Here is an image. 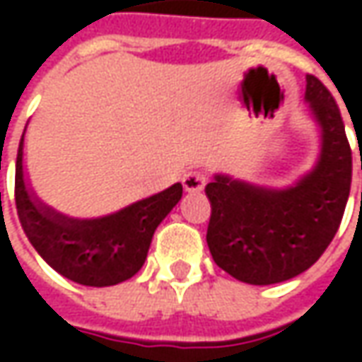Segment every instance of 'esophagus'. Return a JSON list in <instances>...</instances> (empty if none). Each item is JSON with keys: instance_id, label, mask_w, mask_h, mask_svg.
<instances>
[{"instance_id": "1", "label": "esophagus", "mask_w": 362, "mask_h": 362, "mask_svg": "<svg viewBox=\"0 0 362 362\" xmlns=\"http://www.w3.org/2000/svg\"><path fill=\"white\" fill-rule=\"evenodd\" d=\"M207 183V177L199 169H189L187 173L183 175V187L185 191H202Z\"/></svg>"}]
</instances>
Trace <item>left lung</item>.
<instances>
[{
    "label": "left lung",
    "mask_w": 362,
    "mask_h": 362,
    "mask_svg": "<svg viewBox=\"0 0 362 362\" xmlns=\"http://www.w3.org/2000/svg\"><path fill=\"white\" fill-rule=\"evenodd\" d=\"M304 100L320 129V153L308 173L284 189L217 173L205 187L209 252L221 270L245 284H278L308 270L332 242L349 202L353 157L341 110L313 74Z\"/></svg>",
    "instance_id": "obj_1"
}]
</instances>
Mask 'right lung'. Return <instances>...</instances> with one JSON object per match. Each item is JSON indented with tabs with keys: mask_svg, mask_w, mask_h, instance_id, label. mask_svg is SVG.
<instances>
[{
	"mask_svg": "<svg viewBox=\"0 0 362 362\" xmlns=\"http://www.w3.org/2000/svg\"><path fill=\"white\" fill-rule=\"evenodd\" d=\"M23 134L16 160V207L35 252L76 284L103 288L132 278L145 264L155 230L181 199L183 185L175 183L108 216L68 217L40 202L30 187L23 169Z\"/></svg>",
	"mask_w": 362,
	"mask_h": 362,
	"instance_id": "1",
	"label": "right lung"
}]
</instances>
